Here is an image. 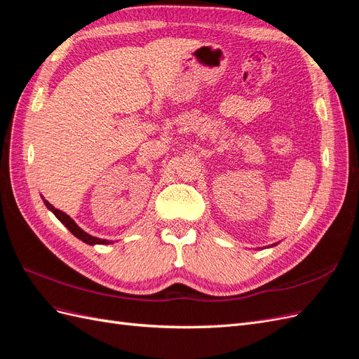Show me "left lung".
I'll return each mask as SVG.
<instances>
[{
	"instance_id": "8db88e82",
	"label": "left lung",
	"mask_w": 359,
	"mask_h": 359,
	"mask_svg": "<svg viewBox=\"0 0 359 359\" xmlns=\"http://www.w3.org/2000/svg\"><path fill=\"white\" fill-rule=\"evenodd\" d=\"M274 245H276V244H274Z\"/></svg>"
}]
</instances>
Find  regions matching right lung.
Here are the masks:
<instances>
[{"instance_id":"right-lung-1","label":"right lung","mask_w":359,"mask_h":359,"mask_svg":"<svg viewBox=\"0 0 359 359\" xmlns=\"http://www.w3.org/2000/svg\"><path fill=\"white\" fill-rule=\"evenodd\" d=\"M41 199H43V202H45V205L48 206V210L49 211H52L53 214H55V217L57 219L67 227V229L76 236V238H79L81 241H83L85 244H90V245H95V244H114L112 241H109V240H100V238H95V236H91L90 233H86L85 231H82L81 227L74 223V220L72 219L70 215H67L66 212H62V211H60V210H57L55 206L53 205H50L45 198L41 196Z\"/></svg>"}]
</instances>
